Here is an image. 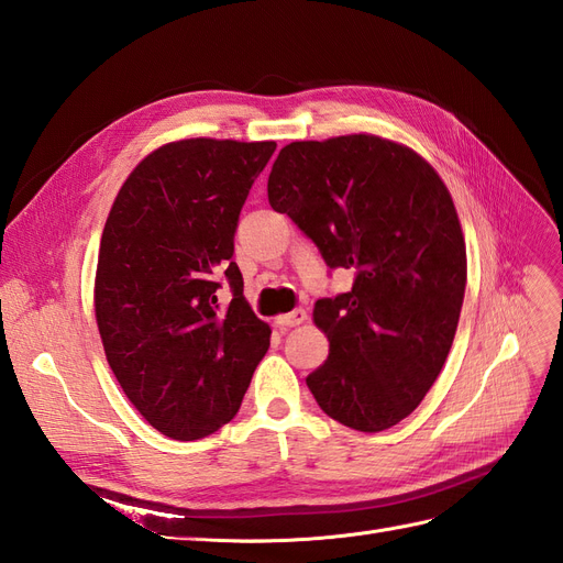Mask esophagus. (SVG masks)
Wrapping results in <instances>:
<instances>
[{"label": "esophagus", "instance_id": "34e87169", "mask_svg": "<svg viewBox=\"0 0 563 563\" xmlns=\"http://www.w3.org/2000/svg\"><path fill=\"white\" fill-rule=\"evenodd\" d=\"M305 319H308V312H305L302 308H296L294 312L277 317V327H279V329H294V327H300V323H302Z\"/></svg>", "mask_w": 563, "mask_h": 563}]
</instances>
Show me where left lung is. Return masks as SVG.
<instances>
[{
	"mask_svg": "<svg viewBox=\"0 0 563 563\" xmlns=\"http://www.w3.org/2000/svg\"><path fill=\"white\" fill-rule=\"evenodd\" d=\"M269 207L317 244L347 294L314 302L329 360L308 376L321 411L360 432L411 416L444 366L467 284L444 180L413 150L354 133L282 147Z\"/></svg>",
	"mask_w": 563,
	"mask_h": 563,
	"instance_id": "1",
	"label": "left lung"
}]
</instances>
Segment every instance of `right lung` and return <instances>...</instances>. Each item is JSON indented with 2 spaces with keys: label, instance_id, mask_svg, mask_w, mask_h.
I'll list each match as a JSON object with an SVG mask.
<instances>
[{
  "label": "right lung",
  "instance_id": "obj_1",
  "mask_svg": "<svg viewBox=\"0 0 563 563\" xmlns=\"http://www.w3.org/2000/svg\"><path fill=\"white\" fill-rule=\"evenodd\" d=\"M275 150L272 141L162 145L133 168L100 236L93 300L108 364L172 439L230 422L269 347L232 253L251 185ZM223 276L230 303L217 300Z\"/></svg>",
  "mask_w": 563,
  "mask_h": 563
}]
</instances>
